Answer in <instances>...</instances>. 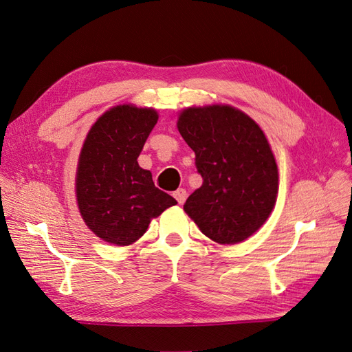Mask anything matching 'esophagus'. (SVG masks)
Returning <instances> with one entry per match:
<instances>
[{
	"instance_id": "esophagus-1",
	"label": "esophagus",
	"mask_w": 352,
	"mask_h": 352,
	"mask_svg": "<svg viewBox=\"0 0 352 352\" xmlns=\"http://www.w3.org/2000/svg\"><path fill=\"white\" fill-rule=\"evenodd\" d=\"M186 190L185 189H182V188H180V189H177V190H175V192H173V197L176 198V201L179 202V204H184V202H185V199H186Z\"/></svg>"
}]
</instances>
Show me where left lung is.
<instances>
[{
	"label": "left lung",
	"mask_w": 352,
	"mask_h": 352,
	"mask_svg": "<svg viewBox=\"0 0 352 352\" xmlns=\"http://www.w3.org/2000/svg\"><path fill=\"white\" fill-rule=\"evenodd\" d=\"M177 129L195 153L202 185L184 210L217 243L242 242L269 219L278 197V166L267 138L230 105L189 107Z\"/></svg>",
	"instance_id": "1"
}]
</instances>
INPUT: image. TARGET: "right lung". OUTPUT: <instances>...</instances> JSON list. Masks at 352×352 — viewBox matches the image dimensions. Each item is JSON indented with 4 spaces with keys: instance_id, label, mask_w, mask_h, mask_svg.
Returning a JSON list of instances; mask_svg holds the SVG:
<instances>
[{
    "instance_id": "add662e5",
    "label": "right lung",
    "mask_w": 352,
    "mask_h": 352,
    "mask_svg": "<svg viewBox=\"0 0 352 352\" xmlns=\"http://www.w3.org/2000/svg\"><path fill=\"white\" fill-rule=\"evenodd\" d=\"M157 120L153 109L117 105L92 124L83 142L76 173L78 207L87 226L105 242L133 243L151 219L177 204L155 188L150 170L136 162Z\"/></svg>"
}]
</instances>
